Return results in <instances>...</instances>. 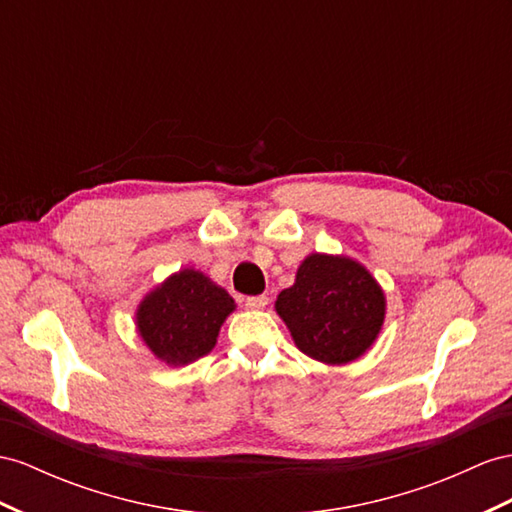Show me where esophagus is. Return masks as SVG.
<instances>
[{"label": "esophagus", "instance_id": "esophagus-1", "mask_svg": "<svg viewBox=\"0 0 512 512\" xmlns=\"http://www.w3.org/2000/svg\"><path fill=\"white\" fill-rule=\"evenodd\" d=\"M268 305V296H248V298H244V307L246 309H253V311H257V309H264Z\"/></svg>", "mask_w": 512, "mask_h": 512}]
</instances>
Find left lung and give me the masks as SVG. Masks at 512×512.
<instances>
[{"mask_svg": "<svg viewBox=\"0 0 512 512\" xmlns=\"http://www.w3.org/2000/svg\"><path fill=\"white\" fill-rule=\"evenodd\" d=\"M274 309L307 357L346 365L365 355L383 329L387 300L370 270L346 255L311 253Z\"/></svg>", "mask_w": 512, "mask_h": 512, "instance_id": "left-lung-1", "label": "left lung"}]
</instances>
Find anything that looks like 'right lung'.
<instances>
[{
	"label": "right lung",
	"instance_id": "1",
	"mask_svg": "<svg viewBox=\"0 0 512 512\" xmlns=\"http://www.w3.org/2000/svg\"><path fill=\"white\" fill-rule=\"evenodd\" d=\"M235 300L201 270L183 268L155 285L136 309V329L153 355L170 368L214 350Z\"/></svg>",
	"mask_w": 512,
	"mask_h": 512
}]
</instances>
